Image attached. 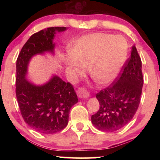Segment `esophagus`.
Wrapping results in <instances>:
<instances>
[{"label": "esophagus", "instance_id": "34e87169", "mask_svg": "<svg viewBox=\"0 0 160 160\" xmlns=\"http://www.w3.org/2000/svg\"><path fill=\"white\" fill-rule=\"evenodd\" d=\"M78 96L80 98H88L90 97V94L87 92L85 89L80 88L78 91Z\"/></svg>", "mask_w": 160, "mask_h": 160}]
</instances>
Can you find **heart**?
Returning <instances> with one entry per match:
<instances>
[{"label":"heart","instance_id":"obj_1","mask_svg":"<svg viewBox=\"0 0 160 160\" xmlns=\"http://www.w3.org/2000/svg\"><path fill=\"white\" fill-rule=\"evenodd\" d=\"M128 44L121 35L88 34L78 39L64 59L66 69L81 74L88 68L97 83L105 85L115 79L125 62Z\"/></svg>","mask_w":160,"mask_h":160}]
</instances>
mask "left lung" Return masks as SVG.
I'll return each mask as SVG.
<instances>
[{
    "label": "left lung",
    "mask_w": 160,
    "mask_h": 160,
    "mask_svg": "<svg viewBox=\"0 0 160 160\" xmlns=\"http://www.w3.org/2000/svg\"><path fill=\"white\" fill-rule=\"evenodd\" d=\"M143 85L142 62L135 46L116 80L96 94L99 109L92 123L102 131L113 132L127 125L139 107Z\"/></svg>",
    "instance_id": "1"
}]
</instances>
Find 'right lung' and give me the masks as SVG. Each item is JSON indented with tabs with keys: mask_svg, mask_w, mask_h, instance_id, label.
<instances>
[{
	"mask_svg": "<svg viewBox=\"0 0 160 160\" xmlns=\"http://www.w3.org/2000/svg\"><path fill=\"white\" fill-rule=\"evenodd\" d=\"M66 29L65 27H53L32 34L22 48L16 63L15 92L20 113L25 122L41 133H56L66 128L70 110L78 102L72 85L57 75L42 85L26 79L31 58L45 52L54 53L56 32Z\"/></svg>",
	"mask_w": 160,
	"mask_h": 160,
	"instance_id": "right-lung-1",
	"label": "right lung"
}]
</instances>
